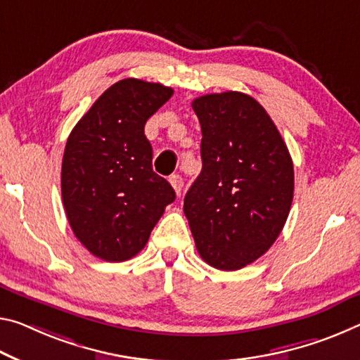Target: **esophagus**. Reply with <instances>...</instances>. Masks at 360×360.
<instances>
[{
  "instance_id": "obj_1",
  "label": "esophagus",
  "mask_w": 360,
  "mask_h": 360,
  "mask_svg": "<svg viewBox=\"0 0 360 360\" xmlns=\"http://www.w3.org/2000/svg\"><path fill=\"white\" fill-rule=\"evenodd\" d=\"M169 184L173 186V189H174V192L178 193H181V191H182V186H184V182H182V178L179 174H173V176H169Z\"/></svg>"
}]
</instances>
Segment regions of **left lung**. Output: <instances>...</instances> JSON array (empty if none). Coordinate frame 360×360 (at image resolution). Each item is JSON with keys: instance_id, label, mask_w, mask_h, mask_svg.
I'll return each mask as SVG.
<instances>
[{"instance_id": "obj_1", "label": "left lung", "mask_w": 360, "mask_h": 360, "mask_svg": "<svg viewBox=\"0 0 360 360\" xmlns=\"http://www.w3.org/2000/svg\"><path fill=\"white\" fill-rule=\"evenodd\" d=\"M202 127V173L184 214L205 262L237 271L277 240L293 202L295 174L281 133L252 96L227 91L192 102Z\"/></svg>"}]
</instances>
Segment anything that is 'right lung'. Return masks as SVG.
Returning <instances> with one entry per match:
<instances>
[{
  "label": "right lung",
  "instance_id": "add662e5",
  "mask_svg": "<svg viewBox=\"0 0 360 360\" xmlns=\"http://www.w3.org/2000/svg\"><path fill=\"white\" fill-rule=\"evenodd\" d=\"M171 96L160 83L120 79L68 136L60 173L65 214L75 237L101 259L138 255L174 202L169 182L153 173L144 134L147 120Z\"/></svg>",
  "mask_w": 360,
  "mask_h": 360
}]
</instances>
